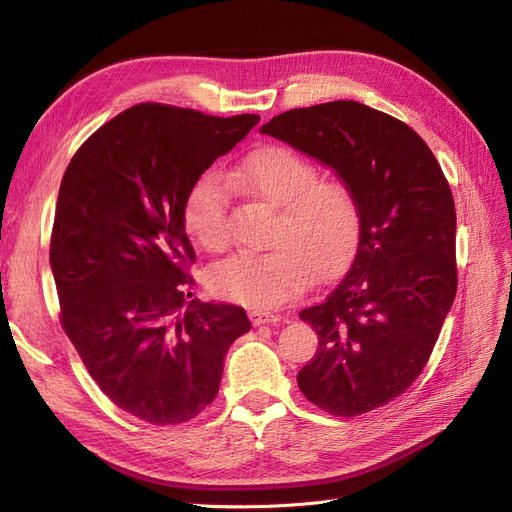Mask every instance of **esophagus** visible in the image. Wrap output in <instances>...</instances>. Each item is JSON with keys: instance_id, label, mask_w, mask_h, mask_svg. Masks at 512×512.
I'll use <instances>...</instances> for the list:
<instances>
[{"instance_id": "34e87169", "label": "esophagus", "mask_w": 512, "mask_h": 512, "mask_svg": "<svg viewBox=\"0 0 512 512\" xmlns=\"http://www.w3.org/2000/svg\"><path fill=\"white\" fill-rule=\"evenodd\" d=\"M250 320H252L254 327H260V324L282 322V316L271 314V312H262V309H252V312H250Z\"/></svg>"}]
</instances>
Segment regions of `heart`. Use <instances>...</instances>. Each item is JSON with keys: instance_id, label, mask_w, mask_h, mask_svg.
<instances>
[{"instance_id": "1", "label": "heart", "mask_w": 512, "mask_h": 512, "mask_svg": "<svg viewBox=\"0 0 512 512\" xmlns=\"http://www.w3.org/2000/svg\"><path fill=\"white\" fill-rule=\"evenodd\" d=\"M230 179L241 190L280 207L271 235L273 250L230 256L207 273L215 297L254 309L282 305L312 277L337 271L361 235L359 196L342 177H318L316 164L284 145L252 151ZM183 224L209 252L228 245V190L215 175H200L183 200Z\"/></svg>"}]
</instances>
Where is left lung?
I'll list each match as a JSON object with an SVG mask.
<instances>
[{
    "label": "left lung",
    "mask_w": 512,
    "mask_h": 512,
    "mask_svg": "<svg viewBox=\"0 0 512 512\" xmlns=\"http://www.w3.org/2000/svg\"><path fill=\"white\" fill-rule=\"evenodd\" d=\"M262 132L331 166L359 196L350 269L303 309L318 350L297 376L320 410L356 416L421 376L457 292L455 200L427 143L354 100L292 108Z\"/></svg>",
    "instance_id": "obj_1"
}]
</instances>
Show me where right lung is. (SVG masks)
<instances>
[{
  "mask_svg": "<svg viewBox=\"0 0 512 512\" xmlns=\"http://www.w3.org/2000/svg\"><path fill=\"white\" fill-rule=\"evenodd\" d=\"M258 119L136 104L91 134L61 179L51 232L59 322L100 391L145 423L203 412L230 344L252 329L243 307L188 303L196 254L183 200Z\"/></svg>",
  "mask_w": 512,
  "mask_h": 512,
  "instance_id": "obj_1",
  "label": "right lung"
}]
</instances>
